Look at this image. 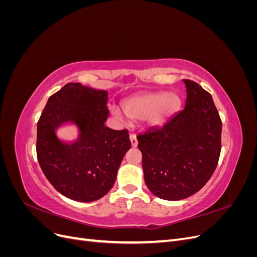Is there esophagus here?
Returning <instances> with one entry per match:
<instances>
[{
  "label": "esophagus",
  "mask_w": 257,
  "mask_h": 257,
  "mask_svg": "<svg viewBox=\"0 0 257 257\" xmlns=\"http://www.w3.org/2000/svg\"><path fill=\"white\" fill-rule=\"evenodd\" d=\"M130 138H131V143H132V146L133 147H137V138H136V134L133 133V132H131L130 133Z\"/></svg>",
  "instance_id": "esophagus-1"
}]
</instances>
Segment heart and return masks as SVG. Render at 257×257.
<instances>
[{
    "mask_svg": "<svg viewBox=\"0 0 257 257\" xmlns=\"http://www.w3.org/2000/svg\"><path fill=\"white\" fill-rule=\"evenodd\" d=\"M180 98L175 93H145L126 99L123 104L124 112L132 119H144L150 125H162L170 115L178 110ZM112 112L120 115V110L113 108Z\"/></svg>",
    "mask_w": 257,
    "mask_h": 257,
    "instance_id": "obj_1",
    "label": "heart"
}]
</instances>
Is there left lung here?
Wrapping results in <instances>:
<instances>
[{"label":"left lung","mask_w":257,"mask_h":257,"mask_svg":"<svg viewBox=\"0 0 257 257\" xmlns=\"http://www.w3.org/2000/svg\"><path fill=\"white\" fill-rule=\"evenodd\" d=\"M185 106L164 125L137 135L145 181L162 199L198 192L213 175L221 153L222 121L210 93L190 79Z\"/></svg>","instance_id":"8db88e82"}]
</instances>
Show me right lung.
Here are the masks:
<instances>
[{
	"instance_id": "1",
	"label": "right lung",
	"mask_w": 257,
	"mask_h": 257,
	"mask_svg": "<svg viewBox=\"0 0 257 257\" xmlns=\"http://www.w3.org/2000/svg\"><path fill=\"white\" fill-rule=\"evenodd\" d=\"M108 92L68 82L52 94L37 122L36 153L44 175L62 195L94 201L110 191L122 159L131 148L127 130L105 126ZM73 121L79 141H60L55 130Z\"/></svg>"
}]
</instances>
